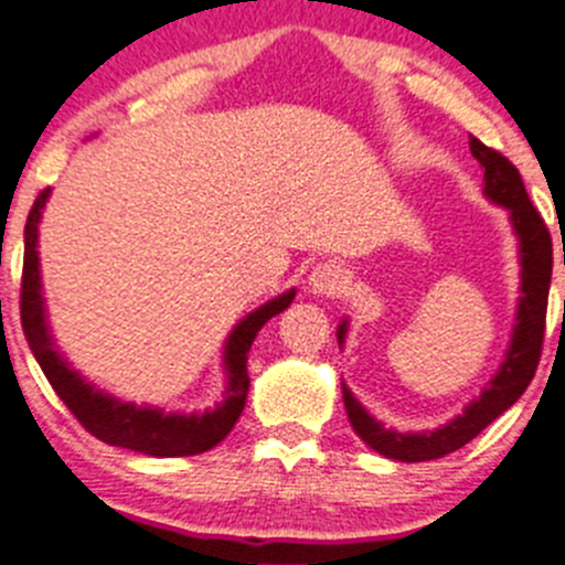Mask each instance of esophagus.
Returning a JSON list of instances; mask_svg holds the SVG:
<instances>
[{
	"instance_id": "1",
	"label": "esophagus",
	"mask_w": 565,
	"mask_h": 565,
	"mask_svg": "<svg viewBox=\"0 0 565 565\" xmlns=\"http://www.w3.org/2000/svg\"><path fill=\"white\" fill-rule=\"evenodd\" d=\"M347 284H350V276L341 265H333V262H322L311 270L309 276V292L317 295V298H335V295L347 292Z\"/></svg>"
}]
</instances>
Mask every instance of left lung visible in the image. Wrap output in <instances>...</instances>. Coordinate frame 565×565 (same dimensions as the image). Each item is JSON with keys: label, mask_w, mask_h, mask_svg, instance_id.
<instances>
[{"label": "left lung", "mask_w": 565, "mask_h": 565, "mask_svg": "<svg viewBox=\"0 0 565 565\" xmlns=\"http://www.w3.org/2000/svg\"><path fill=\"white\" fill-rule=\"evenodd\" d=\"M470 152L483 167L481 193L487 202L498 204L509 213L511 232L516 237V254H520V298H516V315L511 324V339L505 347L503 363L492 374L483 391L465 404L459 415L440 424L437 429L424 431H398L374 418L366 407L355 398V393L341 380V396H344L347 418H350L355 435L383 454L385 459L396 461H429L446 454L459 451L472 440L478 431L487 429L498 415H503L516 398L525 393L533 380L535 366L541 358V341H544L546 322V295H550L552 278V237L539 210L530 204L520 172L509 158L489 150L487 145L470 136ZM350 319H341L335 328L339 347H344Z\"/></svg>", "instance_id": "obj_1"}]
</instances>
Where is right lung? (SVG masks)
<instances>
[{
	"mask_svg": "<svg viewBox=\"0 0 565 565\" xmlns=\"http://www.w3.org/2000/svg\"><path fill=\"white\" fill-rule=\"evenodd\" d=\"M51 196V188L35 199L30 210V218L24 226V284H21V324H24L26 341L35 355V361L49 377L51 388L67 404L73 415L82 420L87 431H93L98 440L117 448L147 454V457H196L218 446L241 418L248 396V350L254 344L262 324L295 300L298 289L276 295L259 309L248 311L241 322L226 335L224 352H221V369H224V398L215 402V407L202 413H182L172 409L167 413L156 404H136L114 396V393L95 388L82 372L73 369V363L62 355L54 333H51L49 309L43 298V273H40V221H43L45 202Z\"/></svg>",
	"mask_w": 565,
	"mask_h": 565,
	"instance_id": "obj_1",
	"label": "right lung"
}]
</instances>
